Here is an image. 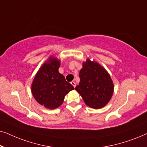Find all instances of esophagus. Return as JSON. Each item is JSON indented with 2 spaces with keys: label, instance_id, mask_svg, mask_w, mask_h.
<instances>
[{
  "label": "esophagus",
  "instance_id": "34e87169",
  "mask_svg": "<svg viewBox=\"0 0 147 147\" xmlns=\"http://www.w3.org/2000/svg\"><path fill=\"white\" fill-rule=\"evenodd\" d=\"M71 85L73 86L74 88H75L76 86V82H71Z\"/></svg>",
  "mask_w": 147,
  "mask_h": 147
}]
</instances>
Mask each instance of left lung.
I'll use <instances>...</instances> for the list:
<instances>
[{"label": "left lung", "instance_id": "1", "mask_svg": "<svg viewBox=\"0 0 147 147\" xmlns=\"http://www.w3.org/2000/svg\"><path fill=\"white\" fill-rule=\"evenodd\" d=\"M80 78L76 90L86 105L100 109L109 102L114 92L113 82L108 71L98 62L87 59L80 71Z\"/></svg>", "mask_w": 147, "mask_h": 147}]
</instances>
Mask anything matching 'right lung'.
Returning <instances> with one entry per match:
<instances>
[{
  "label": "right lung",
  "mask_w": 147,
  "mask_h": 147,
  "mask_svg": "<svg viewBox=\"0 0 147 147\" xmlns=\"http://www.w3.org/2000/svg\"><path fill=\"white\" fill-rule=\"evenodd\" d=\"M59 66V59L50 57L40 67L31 85V92L36 101L49 109L61 106L66 94L74 90L58 71Z\"/></svg>",
  "instance_id": "add662e5"
}]
</instances>
